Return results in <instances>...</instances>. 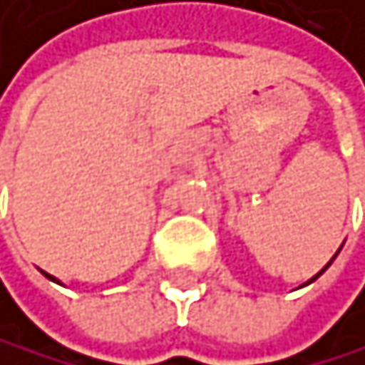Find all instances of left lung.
Masks as SVG:
<instances>
[{
  "label": "left lung",
  "instance_id": "obj_1",
  "mask_svg": "<svg viewBox=\"0 0 365 365\" xmlns=\"http://www.w3.org/2000/svg\"><path fill=\"white\" fill-rule=\"evenodd\" d=\"M339 252H341V247H339ZM339 252H336V255H339ZM336 255H334V257H331V261H334V259H336ZM331 261H329V263H327V266H325V268H322V270H320V272H318V274H314V277H311V279H309V282H307V284H302V286H309V284H311V282H316V279H318V277H320V274H322V272H325V270H327V268H329V266H331Z\"/></svg>",
  "mask_w": 365,
  "mask_h": 365
}]
</instances>
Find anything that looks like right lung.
<instances>
[{
	"mask_svg": "<svg viewBox=\"0 0 365 365\" xmlns=\"http://www.w3.org/2000/svg\"><path fill=\"white\" fill-rule=\"evenodd\" d=\"M45 277H47V279H51V282H56V284H61V282H58L56 277H51V274H47V272H45Z\"/></svg>",
	"mask_w": 365,
	"mask_h": 365,
	"instance_id": "1",
	"label": "right lung"
}]
</instances>
